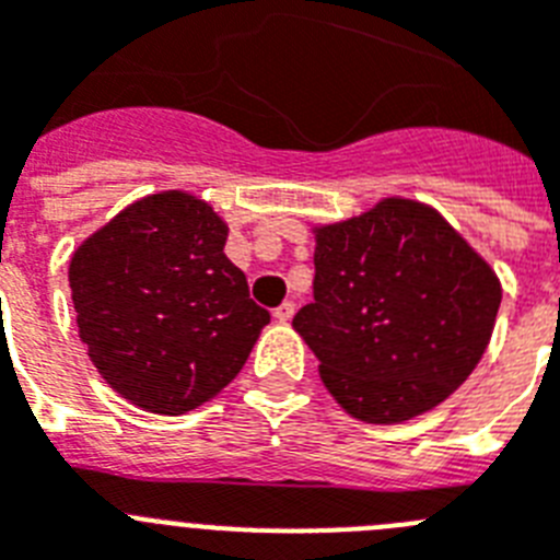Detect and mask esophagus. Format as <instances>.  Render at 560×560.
<instances>
[{
	"label": "esophagus",
	"mask_w": 560,
	"mask_h": 560,
	"mask_svg": "<svg viewBox=\"0 0 560 560\" xmlns=\"http://www.w3.org/2000/svg\"><path fill=\"white\" fill-rule=\"evenodd\" d=\"M294 311H296V305L291 303V300H285L283 305H277L275 308V319L277 323H289L291 316H294Z\"/></svg>",
	"instance_id": "obj_1"
}]
</instances>
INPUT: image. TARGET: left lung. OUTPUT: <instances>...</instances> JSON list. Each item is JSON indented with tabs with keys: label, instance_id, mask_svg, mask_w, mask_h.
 I'll return each mask as SVG.
<instances>
[{
	"label": "left lung",
	"instance_id": "1",
	"mask_svg": "<svg viewBox=\"0 0 560 560\" xmlns=\"http://www.w3.org/2000/svg\"><path fill=\"white\" fill-rule=\"evenodd\" d=\"M314 237V303L294 330L336 404L364 423L443 404L491 341L497 271L434 207L400 196Z\"/></svg>",
	"mask_w": 560,
	"mask_h": 560
}]
</instances>
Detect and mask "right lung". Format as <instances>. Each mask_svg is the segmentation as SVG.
<instances>
[{"instance_id": "1", "label": "right lung", "mask_w": 560, "mask_h": 560, "mask_svg": "<svg viewBox=\"0 0 560 560\" xmlns=\"http://www.w3.org/2000/svg\"><path fill=\"white\" fill-rule=\"evenodd\" d=\"M226 221L185 190L133 201L69 260L81 341L133 407L185 415L241 373L269 311L224 255Z\"/></svg>"}]
</instances>
